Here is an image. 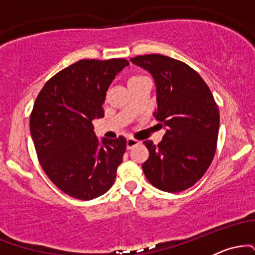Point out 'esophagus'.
I'll use <instances>...</instances> for the list:
<instances>
[{"instance_id":"34e87169","label":"esophagus","mask_w":255,"mask_h":255,"mask_svg":"<svg viewBox=\"0 0 255 255\" xmlns=\"http://www.w3.org/2000/svg\"><path fill=\"white\" fill-rule=\"evenodd\" d=\"M139 144H140L139 140L134 139V137H128V139H127V148H128V150H130L131 147H134V146H136Z\"/></svg>"}]
</instances>
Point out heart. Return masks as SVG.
<instances>
[{
    "mask_svg": "<svg viewBox=\"0 0 255 255\" xmlns=\"http://www.w3.org/2000/svg\"><path fill=\"white\" fill-rule=\"evenodd\" d=\"M145 77H142V75H139V74H133V75H130L129 78H128V87L129 86H133V85H135V84H137V83H140V81H142V80H145Z\"/></svg>",
    "mask_w": 255,
    "mask_h": 255,
    "instance_id": "heart-1",
    "label": "heart"
}]
</instances>
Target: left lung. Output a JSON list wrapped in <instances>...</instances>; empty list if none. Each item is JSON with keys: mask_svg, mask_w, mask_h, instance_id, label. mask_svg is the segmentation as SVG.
I'll use <instances>...</instances> for the list:
<instances>
[{"mask_svg": "<svg viewBox=\"0 0 255 255\" xmlns=\"http://www.w3.org/2000/svg\"><path fill=\"white\" fill-rule=\"evenodd\" d=\"M133 63L147 69L157 86V113L166 126L163 140H145L146 178L160 191L188 189L204 176L217 148L219 110L209 86L192 67L159 54L139 55Z\"/></svg>", "mask_w": 255, "mask_h": 255, "instance_id": "1", "label": "left lung"}]
</instances>
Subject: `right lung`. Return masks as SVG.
Here are the masks:
<instances>
[{"instance_id": "1", "label": "right lung", "mask_w": 255, "mask_h": 255, "mask_svg": "<svg viewBox=\"0 0 255 255\" xmlns=\"http://www.w3.org/2000/svg\"><path fill=\"white\" fill-rule=\"evenodd\" d=\"M126 58L80 60L49 79L38 93L30 129L38 160L51 182L69 197L91 200L109 191L127 140L99 144L92 120L104 118L107 90Z\"/></svg>"}]
</instances>
